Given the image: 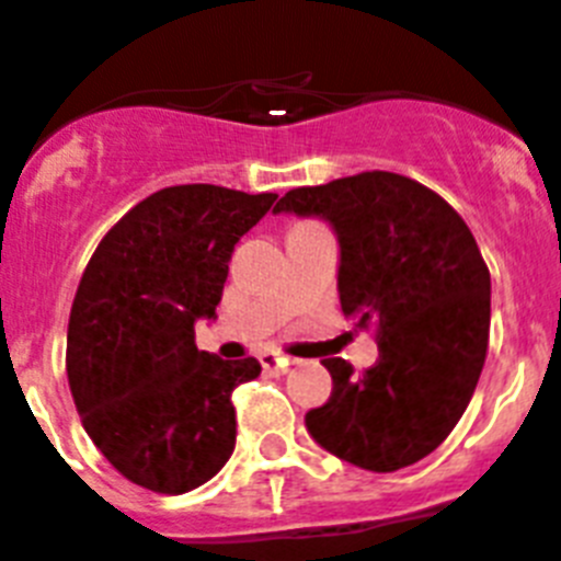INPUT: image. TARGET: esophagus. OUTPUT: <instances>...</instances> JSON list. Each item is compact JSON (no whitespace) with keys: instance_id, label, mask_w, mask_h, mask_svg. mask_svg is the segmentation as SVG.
I'll use <instances>...</instances> for the list:
<instances>
[{"instance_id":"obj_1","label":"esophagus","mask_w":561,"mask_h":561,"mask_svg":"<svg viewBox=\"0 0 561 561\" xmlns=\"http://www.w3.org/2000/svg\"><path fill=\"white\" fill-rule=\"evenodd\" d=\"M257 362H261V368H264L266 374H284L291 365L289 356L277 354V351H264V354L257 356Z\"/></svg>"}]
</instances>
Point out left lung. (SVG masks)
I'll use <instances>...</instances> for the list:
<instances>
[{"mask_svg": "<svg viewBox=\"0 0 561 561\" xmlns=\"http://www.w3.org/2000/svg\"><path fill=\"white\" fill-rule=\"evenodd\" d=\"M275 213L329 221L342 311L359 329L376 323L379 340L362 376L323 359L334 388L306 413L311 438L368 472L427 458L463 415L489 348L492 277L472 230L438 193L390 171L295 187Z\"/></svg>", "mask_w": 561, "mask_h": 561, "instance_id": "left-lung-1", "label": "left lung"}]
</instances>
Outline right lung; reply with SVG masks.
I'll use <instances>...</instances> for the list:
<instances>
[{
  "instance_id": "obj_1",
  "label": "right lung",
  "mask_w": 561,
  "mask_h": 561,
  "mask_svg": "<svg viewBox=\"0 0 561 561\" xmlns=\"http://www.w3.org/2000/svg\"><path fill=\"white\" fill-rule=\"evenodd\" d=\"M277 193L173 185L103 236L69 311L67 376L83 430L126 480L160 494L207 483L236 449L230 393L257 359L196 348L230 257Z\"/></svg>"
}]
</instances>
